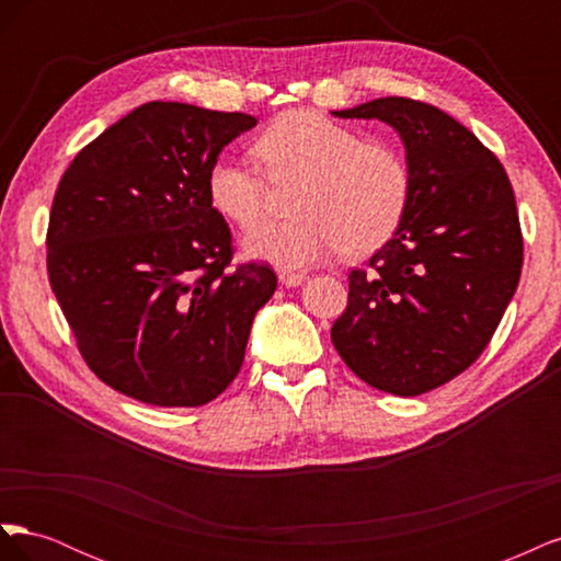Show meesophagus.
I'll use <instances>...</instances> for the list:
<instances>
[{
	"mask_svg": "<svg viewBox=\"0 0 561 561\" xmlns=\"http://www.w3.org/2000/svg\"><path fill=\"white\" fill-rule=\"evenodd\" d=\"M278 278H280V283H283L285 287H297L299 283L307 280V276H304L301 271H285V268L278 271Z\"/></svg>",
	"mask_w": 561,
	"mask_h": 561,
	"instance_id": "obj_1",
	"label": "esophagus"
}]
</instances>
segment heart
<instances>
[{"label": "heart", "instance_id": "b5f03b06", "mask_svg": "<svg viewBox=\"0 0 561 561\" xmlns=\"http://www.w3.org/2000/svg\"><path fill=\"white\" fill-rule=\"evenodd\" d=\"M266 178L297 182L290 219L254 227L245 245L280 266H311L342 250L367 257L398 233L414 194L412 165L398 145L369 138L318 112L278 116L254 145ZM206 190L213 208L248 229L266 213L268 192L257 168L219 157Z\"/></svg>", "mask_w": 561, "mask_h": 561}]
</instances>
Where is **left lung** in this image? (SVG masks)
I'll list each match as a JSON object with an SVG mask.
<instances>
[{
    "label": "left lung",
    "instance_id": "1",
    "mask_svg": "<svg viewBox=\"0 0 561 561\" xmlns=\"http://www.w3.org/2000/svg\"><path fill=\"white\" fill-rule=\"evenodd\" d=\"M334 116L393 126L414 194L393 239L348 274L332 344L365 383L428 393L480 358L517 290L524 241L513 184L494 151L419 100L390 95Z\"/></svg>",
    "mask_w": 561,
    "mask_h": 561
}]
</instances>
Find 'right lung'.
I'll return each instance as SVG.
<instances>
[{"instance_id":"add662e5","label":"right lung","mask_w":561,"mask_h":561,"mask_svg":"<svg viewBox=\"0 0 561 561\" xmlns=\"http://www.w3.org/2000/svg\"><path fill=\"white\" fill-rule=\"evenodd\" d=\"M257 118L140 105L83 147L54 196L46 271L83 363L133 400L201 407L243 365L252 318L276 290L266 262L231 266L210 163Z\"/></svg>"}]
</instances>
